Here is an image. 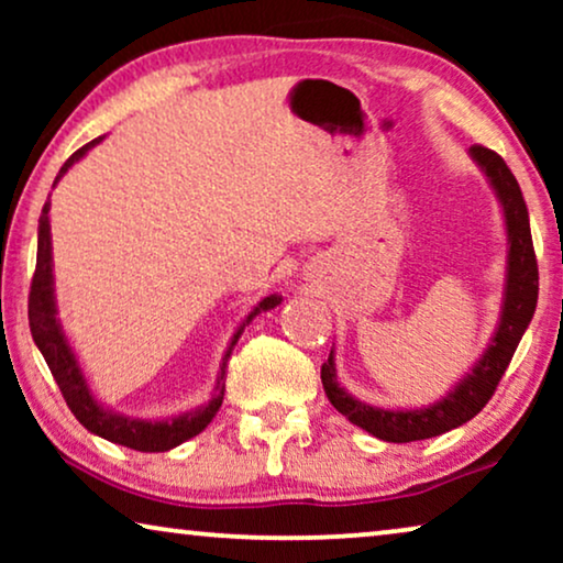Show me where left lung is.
<instances>
[{
  "mask_svg": "<svg viewBox=\"0 0 563 563\" xmlns=\"http://www.w3.org/2000/svg\"><path fill=\"white\" fill-rule=\"evenodd\" d=\"M468 156L479 166V172L487 176V184L495 191L507 235L505 287L503 302H499V318L495 333L489 335V343L484 345L479 358L474 361L472 368L441 399L422 407H384L353 397L343 387L341 379H338L335 343L330 349L328 361L320 368L322 389H325L330 405L345 420L364 428L366 433L379 438V441H426V438L449 433V430L472 420L489 402L492 391L497 389L499 379H503L520 338L526 335L530 320H533L538 305V264L533 238H530L528 207L526 199H522L520 184L495 151L474 145V148H468Z\"/></svg>",
  "mask_w": 563,
  "mask_h": 563,
  "instance_id": "1",
  "label": "left lung"
}]
</instances>
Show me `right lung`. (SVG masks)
Masks as SVG:
<instances>
[{
	"label": "right lung",
	"mask_w": 563,
	"mask_h": 563,
	"mask_svg": "<svg viewBox=\"0 0 563 563\" xmlns=\"http://www.w3.org/2000/svg\"><path fill=\"white\" fill-rule=\"evenodd\" d=\"M104 141V135L95 137V141L84 145L74 153L71 158L60 166V172L53 181V187L64 179V174L74 164L87 156V153ZM51 195L48 202L43 205L41 220H37V261H35V276L33 287H30V302H27V318H30V333L37 351L43 353L45 364H48L53 379H56L60 395H64L66 405L71 407L76 420L81 422L89 433H95L104 441L125 445V449L143 451V453H164L172 451L176 445H181L189 438L202 433L210 426L214 415H218L222 397H225V366L230 353H233L238 338L243 335L245 325H251L253 318L261 312L274 310L276 305H282V295H268L245 314L241 325L230 338L225 356H222L218 379H214L212 397L205 405L195 407V410L168 415V418H135V415H125L112 410L110 405H104L102 399L95 395L91 384L84 374V366L79 356H76L71 341H68L64 322L58 318V299H56V276H53V241H51Z\"/></svg>",
	"instance_id": "1"
}]
</instances>
